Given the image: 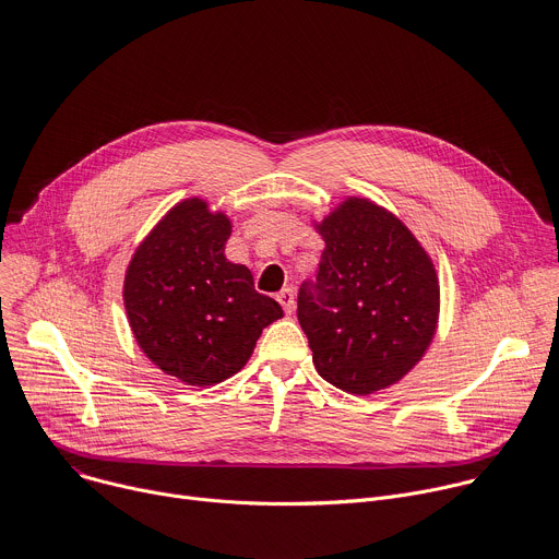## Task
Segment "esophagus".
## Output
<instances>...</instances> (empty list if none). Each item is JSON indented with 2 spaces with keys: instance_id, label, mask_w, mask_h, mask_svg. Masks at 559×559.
I'll use <instances>...</instances> for the list:
<instances>
[{
  "instance_id": "1",
  "label": "esophagus",
  "mask_w": 559,
  "mask_h": 559,
  "mask_svg": "<svg viewBox=\"0 0 559 559\" xmlns=\"http://www.w3.org/2000/svg\"><path fill=\"white\" fill-rule=\"evenodd\" d=\"M276 300L281 302L283 306V310H285V314H292L294 312V302H296V294H294V289L292 287H285L278 296H276Z\"/></svg>"
}]
</instances>
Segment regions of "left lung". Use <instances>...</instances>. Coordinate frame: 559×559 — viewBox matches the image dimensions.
<instances>
[{
    "label": "left lung",
    "mask_w": 559,
    "mask_h": 559,
    "mask_svg": "<svg viewBox=\"0 0 559 559\" xmlns=\"http://www.w3.org/2000/svg\"><path fill=\"white\" fill-rule=\"evenodd\" d=\"M317 285L298 292V323L317 372L349 394L396 385L428 352L441 310L435 263L417 236L366 195L321 221Z\"/></svg>",
    "instance_id": "obj_1"
}]
</instances>
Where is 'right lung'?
<instances>
[{
	"label": "right lung",
	"mask_w": 559,
	"mask_h": 559,
	"mask_svg": "<svg viewBox=\"0 0 559 559\" xmlns=\"http://www.w3.org/2000/svg\"><path fill=\"white\" fill-rule=\"evenodd\" d=\"M231 218L200 195L154 225L124 272V310L144 357L187 385H216L245 368L283 308L225 257Z\"/></svg>",
	"instance_id": "1"
}]
</instances>
